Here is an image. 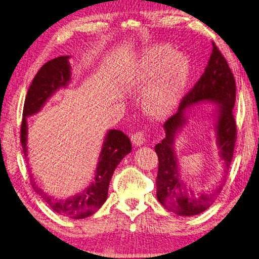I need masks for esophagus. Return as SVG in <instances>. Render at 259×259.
I'll return each instance as SVG.
<instances>
[{
  "label": "esophagus",
  "mask_w": 259,
  "mask_h": 259,
  "mask_svg": "<svg viewBox=\"0 0 259 259\" xmlns=\"http://www.w3.org/2000/svg\"><path fill=\"white\" fill-rule=\"evenodd\" d=\"M131 140H132V143H134L135 145L143 144L144 141H145V132H144V130H139V131L135 132V134L131 136Z\"/></svg>",
  "instance_id": "1"
}]
</instances>
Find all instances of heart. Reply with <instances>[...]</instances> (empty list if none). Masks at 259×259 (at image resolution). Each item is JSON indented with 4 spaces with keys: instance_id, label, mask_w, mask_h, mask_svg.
<instances>
[{
    "instance_id": "obj_1",
    "label": "heart",
    "mask_w": 259,
    "mask_h": 259,
    "mask_svg": "<svg viewBox=\"0 0 259 259\" xmlns=\"http://www.w3.org/2000/svg\"><path fill=\"white\" fill-rule=\"evenodd\" d=\"M190 74L188 59L175 55L168 46H158L145 52L131 70L125 81L130 92H144L147 108L155 115H167L173 111L186 91Z\"/></svg>"
}]
</instances>
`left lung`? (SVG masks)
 Wrapping results in <instances>:
<instances>
[{
    "label": "left lung",
    "mask_w": 259,
    "mask_h": 259,
    "mask_svg": "<svg viewBox=\"0 0 259 259\" xmlns=\"http://www.w3.org/2000/svg\"><path fill=\"white\" fill-rule=\"evenodd\" d=\"M235 79L228 61L213 42V49L207 68L180 104L175 115L169 117L164 125L165 137L161 143L155 145L158 157V170L156 176L157 200L168 211L178 215L190 217L201 213L214 202L221 187L212 193H194L186 187L178 174L177 158L174 154L173 143L177 130L185 123L184 112L198 102L210 101L218 103L219 117L215 125L218 145L220 155L229 169L234 153L236 141V121L233 115L235 104Z\"/></svg>",
    "instance_id": "obj_1"
}]
</instances>
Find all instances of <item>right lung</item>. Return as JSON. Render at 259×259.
I'll list each match as a JSON object with an SVG mask.
<instances>
[{
  "label": "right lung",
  "instance_id": "add662e5",
  "mask_svg": "<svg viewBox=\"0 0 259 259\" xmlns=\"http://www.w3.org/2000/svg\"><path fill=\"white\" fill-rule=\"evenodd\" d=\"M68 56L58 57L45 63L37 72L29 86L27 95L25 98L23 119L21 124V143L25 155L26 163L27 158V123L26 118L35 114L42 107L47 98L61 86H65L70 81L71 72ZM131 143L129 138L120 130H110L105 138L103 149L99 155V162L96 168V175L90 186L69 199H58L48 196L38 187L32 176L30 184L36 193L40 196L49 207L57 213L71 219H84L92 215L102 207L108 196V187L117 165L130 153Z\"/></svg>",
  "mask_w": 259,
  "mask_h": 259
}]
</instances>
